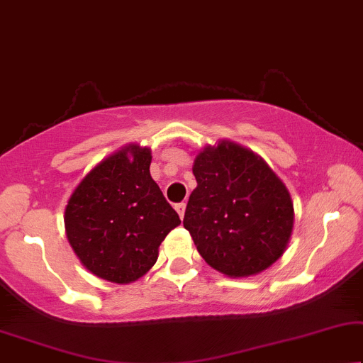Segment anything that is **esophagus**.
<instances>
[{
  "label": "esophagus",
  "instance_id": "obj_1",
  "mask_svg": "<svg viewBox=\"0 0 363 363\" xmlns=\"http://www.w3.org/2000/svg\"><path fill=\"white\" fill-rule=\"evenodd\" d=\"M176 211H177V214H179V217H184V212H186V202H179V204H176Z\"/></svg>",
  "mask_w": 363,
  "mask_h": 363
}]
</instances>
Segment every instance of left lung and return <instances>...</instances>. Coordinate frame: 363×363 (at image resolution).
<instances>
[{"label": "left lung", "instance_id": "1", "mask_svg": "<svg viewBox=\"0 0 363 363\" xmlns=\"http://www.w3.org/2000/svg\"><path fill=\"white\" fill-rule=\"evenodd\" d=\"M192 172L197 187L184 227L212 269L249 277L282 257L294 229V204L262 157L224 139L197 154Z\"/></svg>", "mask_w": 363, "mask_h": 363}]
</instances>
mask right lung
I'll use <instances>...</instances> for the list:
<instances>
[{"label":"right lung","instance_id":"right-lung-1","mask_svg":"<svg viewBox=\"0 0 363 363\" xmlns=\"http://www.w3.org/2000/svg\"><path fill=\"white\" fill-rule=\"evenodd\" d=\"M151 149L129 144L86 174L67 201L66 235L89 272L116 284L143 277L181 224L149 172Z\"/></svg>","mask_w":363,"mask_h":363}]
</instances>
